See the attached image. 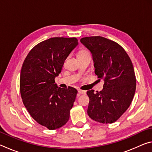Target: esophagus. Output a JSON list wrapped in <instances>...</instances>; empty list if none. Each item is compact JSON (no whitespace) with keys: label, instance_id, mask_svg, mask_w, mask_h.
<instances>
[{"label":"esophagus","instance_id":"esophagus-1","mask_svg":"<svg viewBox=\"0 0 152 152\" xmlns=\"http://www.w3.org/2000/svg\"><path fill=\"white\" fill-rule=\"evenodd\" d=\"M78 92L81 94H85L86 93V92L85 91H83V90H81V89L78 90Z\"/></svg>","mask_w":152,"mask_h":152}]
</instances>
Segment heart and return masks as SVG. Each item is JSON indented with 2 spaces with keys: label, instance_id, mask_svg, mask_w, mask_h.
<instances>
[{
  "label": "heart",
  "instance_id": "heart-1",
  "mask_svg": "<svg viewBox=\"0 0 152 152\" xmlns=\"http://www.w3.org/2000/svg\"><path fill=\"white\" fill-rule=\"evenodd\" d=\"M86 51H87L86 50H81L79 52V53H83V52H86Z\"/></svg>",
  "mask_w": 152,
  "mask_h": 152
}]
</instances>
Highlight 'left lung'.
<instances>
[{
  "label": "left lung",
  "instance_id": "left-lung-1",
  "mask_svg": "<svg viewBox=\"0 0 152 152\" xmlns=\"http://www.w3.org/2000/svg\"><path fill=\"white\" fill-rule=\"evenodd\" d=\"M80 42L91 51L94 72L104 82L102 91H87L88 113L92 120L113 123L130 106L136 88L134 68L130 58L121 46L101 36L83 37Z\"/></svg>",
  "mask_w": 152,
  "mask_h": 152
}]
</instances>
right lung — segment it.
<instances>
[{"label":"right lung","instance_id":"add662e5","mask_svg":"<svg viewBox=\"0 0 152 152\" xmlns=\"http://www.w3.org/2000/svg\"><path fill=\"white\" fill-rule=\"evenodd\" d=\"M78 44L76 37H52L38 43L23 64L20 92L28 112L50 130L68 122L78 91L61 88L55 83L66 59Z\"/></svg>","mask_w":152,"mask_h":152}]
</instances>
